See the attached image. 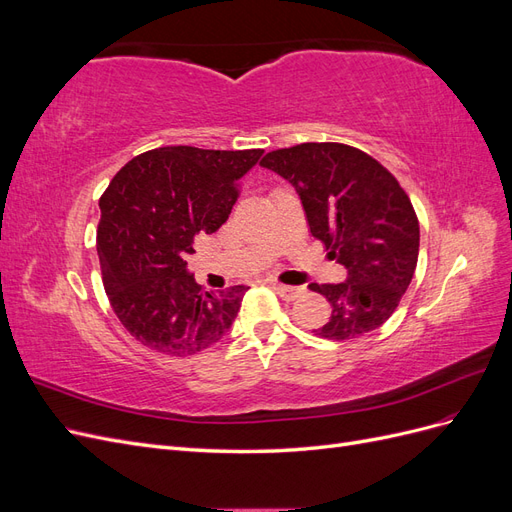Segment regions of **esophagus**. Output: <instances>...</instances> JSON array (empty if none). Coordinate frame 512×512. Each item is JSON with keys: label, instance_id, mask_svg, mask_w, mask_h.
<instances>
[{"label": "esophagus", "instance_id": "1", "mask_svg": "<svg viewBox=\"0 0 512 512\" xmlns=\"http://www.w3.org/2000/svg\"><path fill=\"white\" fill-rule=\"evenodd\" d=\"M273 290L280 294L282 299L286 301H294L297 297H301L303 294V288H297V286H284V284H273Z\"/></svg>", "mask_w": 512, "mask_h": 512}]
</instances>
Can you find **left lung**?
<instances>
[{
	"label": "left lung",
	"instance_id": "obj_1",
	"mask_svg": "<svg viewBox=\"0 0 512 512\" xmlns=\"http://www.w3.org/2000/svg\"><path fill=\"white\" fill-rule=\"evenodd\" d=\"M260 166L297 190L309 232L346 269L339 284H309L331 303L316 335L352 339L391 318L418 260V220L408 194L378 160L342 143L277 149Z\"/></svg>",
	"mask_w": 512,
	"mask_h": 512
}]
</instances>
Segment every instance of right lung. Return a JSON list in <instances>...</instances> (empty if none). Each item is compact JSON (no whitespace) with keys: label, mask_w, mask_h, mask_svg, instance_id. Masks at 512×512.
I'll return each instance as SVG.
<instances>
[{"label":"right lung","mask_w":512,"mask_h":512,"mask_svg":"<svg viewBox=\"0 0 512 512\" xmlns=\"http://www.w3.org/2000/svg\"><path fill=\"white\" fill-rule=\"evenodd\" d=\"M262 149L160 147L123 166L100 198L98 256L117 318L143 346L173 356L213 346L235 322L245 286L209 292L188 271L196 235H211Z\"/></svg>","instance_id":"1"}]
</instances>
